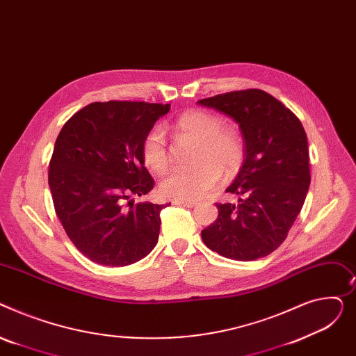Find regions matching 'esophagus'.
Segmentation results:
<instances>
[{"label": "esophagus", "instance_id": "34e87169", "mask_svg": "<svg viewBox=\"0 0 356 356\" xmlns=\"http://www.w3.org/2000/svg\"><path fill=\"white\" fill-rule=\"evenodd\" d=\"M174 204L175 205H184V207H188V208H193V207L197 205L195 201H178V200H175Z\"/></svg>", "mask_w": 356, "mask_h": 356}]
</instances>
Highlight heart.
Instances as JSON below:
<instances>
[{
  "label": "heart",
  "mask_w": 356,
  "mask_h": 356,
  "mask_svg": "<svg viewBox=\"0 0 356 356\" xmlns=\"http://www.w3.org/2000/svg\"><path fill=\"white\" fill-rule=\"evenodd\" d=\"M179 135L198 140L193 168L177 170L161 182L163 197L178 201H197L218 184L221 171L225 177L234 175L244 161V142L240 134L224 128L220 116L193 109L179 115L174 122ZM145 163L158 174L168 168L170 155L162 129H152L142 143Z\"/></svg>",
  "instance_id": "obj_1"
}]
</instances>
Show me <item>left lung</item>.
<instances>
[{
    "instance_id": "obj_1",
    "label": "left lung",
    "mask_w": 356,
    "mask_h": 356,
    "mask_svg": "<svg viewBox=\"0 0 356 356\" xmlns=\"http://www.w3.org/2000/svg\"><path fill=\"white\" fill-rule=\"evenodd\" d=\"M233 118L244 140V161L227 193L238 204H216L217 220L204 228V244L222 257L252 261L286 240L310 185L306 132L296 115L260 89L198 100Z\"/></svg>"
}]
</instances>
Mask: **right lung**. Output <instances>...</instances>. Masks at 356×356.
<instances>
[{"mask_svg": "<svg viewBox=\"0 0 356 356\" xmlns=\"http://www.w3.org/2000/svg\"><path fill=\"white\" fill-rule=\"evenodd\" d=\"M171 104L95 102L61 128L50 161L49 185L66 234L89 260L123 267L158 243L162 204L139 202L154 178L142 143Z\"/></svg>", "mask_w": 356, "mask_h": 356, "instance_id": "right-lung-1", "label": "right lung"}]
</instances>
